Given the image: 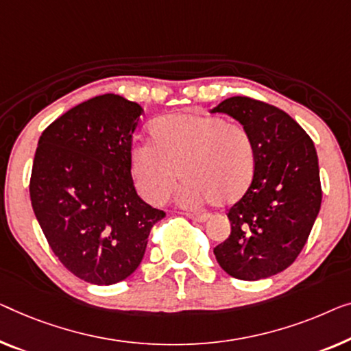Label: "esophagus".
Returning a JSON list of instances; mask_svg holds the SVG:
<instances>
[{
  "label": "esophagus",
  "instance_id": "esophagus-1",
  "mask_svg": "<svg viewBox=\"0 0 351 351\" xmlns=\"http://www.w3.org/2000/svg\"><path fill=\"white\" fill-rule=\"evenodd\" d=\"M186 216L195 222H206L209 217L208 214H193V213H186Z\"/></svg>",
  "mask_w": 351,
  "mask_h": 351
}]
</instances>
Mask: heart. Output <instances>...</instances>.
<instances>
[{"label":"heart","instance_id":"b5f03b06","mask_svg":"<svg viewBox=\"0 0 351 351\" xmlns=\"http://www.w3.org/2000/svg\"><path fill=\"white\" fill-rule=\"evenodd\" d=\"M151 142L135 143L129 169L137 191L153 205L164 203L176 178L186 206H228L245 195L255 176V149L243 125L203 113H175L151 128ZM178 173H176V170Z\"/></svg>","mask_w":351,"mask_h":351}]
</instances>
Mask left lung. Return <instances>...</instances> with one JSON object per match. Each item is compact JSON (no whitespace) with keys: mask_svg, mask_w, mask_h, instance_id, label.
Instances as JSON below:
<instances>
[{"mask_svg":"<svg viewBox=\"0 0 351 351\" xmlns=\"http://www.w3.org/2000/svg\"><path fill=\"white\" fill-rule=\"evenodd\" d=\"M211 112L241 123L255 149L254 181L228 209L232 232L214 255L232 277L266 279L296 260L320 211L315 146L289 113L257 99L228 97Z\"/></svg>","mask_w":351,"mask_h":351,"instance_id":"1","label":"left lung"}]
</instances>
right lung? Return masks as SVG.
Returning a JSON list of instances; mask_svg holds the SVG:
<instances>
[{
	"label": "right lung",
	"instance_id": "1",
	"mask_svg": "<svg viewBox=\"0 0 351 351\" xmlns=\"http://www.w3.org/2000/svg\"><path fill=\"white\" fill-rule=\"evenodd\" d=\"M143 108L118 94L82 102L39 138L29 180L33 211L67 271L96 285L138 268L165 213L137 195L129 151Z\"/></svg>",
	"mask_w": 351,
	"mask_h": 351
}]
</instances>
